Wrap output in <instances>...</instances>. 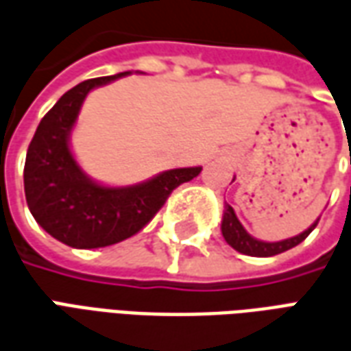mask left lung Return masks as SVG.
Masks as SVG:
<instances>
[{
  "label": "left lung",
  "instance_id": "left-lung-1",
  "mask_svg": "<svg viewBox=\"0 0 351 351\" xmlns=\"http://www.w3.org/2000/svg\"><path fill=\"white\" fill-rule=\"evenodd\" d=\"M317 221H319V218L306 231H302L301 235L293 237V239H286V241H280V243H261V241L254 239V237H250L244 231L241 221L237 220L235 210L229 205H226L223 221H221V233H223V239L228 241L229 246L235 248L237 252L246 254V256H254V258H271V256L282 254V252H286L289 248L297 246V244H301L314 231Z\"/></svg>",
  "mask_w": 351,
  "mask_h": 351
}]
</instances>
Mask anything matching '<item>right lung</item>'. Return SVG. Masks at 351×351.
<instances>
[{"mask_svg":"<svg viewBox=\"0 0 351 351\" xmlns=\"http://www.w3.org/2000/svg\"><path fill=\"white\" fill-rule=\"evenodd\" d=\"M128 75L99 77L65 92L37 125L27 146L24 190L29 210L49 235L73 248H101L130 239L165 205L180 184L201 167L171 169L131 188H105L92 182L73 160L69 131L86 93Z\"/></svg>","mask_w":351,"mask_h":351,"instance_id":"1","label":"right lung"}]
</instances>
